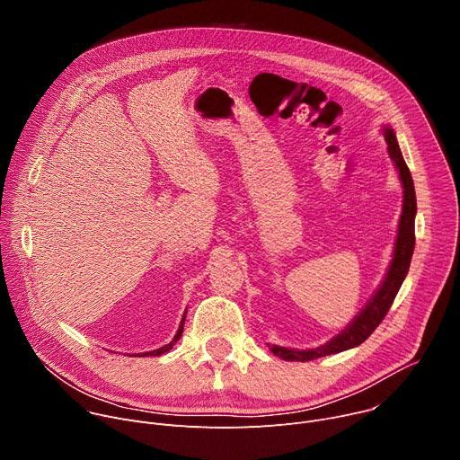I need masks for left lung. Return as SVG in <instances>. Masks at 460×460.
Returning a JSON list of instances; mask_svg holds the SVG:
<instances>
[{
  "instance_id": "8db88e82",
  "label": "left lung",
  "mask_w": 460,
  "mask_h": 460,
  "mask_svg": "<svg viewBox=\"0 0 460 460\" xmlns=\"http://www.w3.org/2000/svg\"><path fill=\"white\" fill-rule=\"evenodd\" d=\"M384 135H385V142H387V153H389L391 160L395 162L401 180H402V187H404V204H402V215H401V222H399V234H397L395 251H393V260H391V266L387 270V275H385L380 289L367 302V305L362 309V313L333 341H330L316 349H304V351L271 346V351L284 360L309 362V360H314V358H320L325 355L341 353V351H346V349H351V348L362 344L376 330L378 323L387 314L393 300H395V296L410 271L411 256H413V249H415V215H417L415 187H413L410 169L402 158V153L399 149L393 128L384 127Z\"/></svg>"
}]
</instances>
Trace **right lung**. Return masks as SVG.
I'll use <instances>...</instances> for the list:
<instances>
[{"label":"right lung","mask_w":460,"mask_h":460,"mask_svg":"<svg viewBox=\"0 0 460 460\" xmlns=\"http://www.w3.org/2000/svg\"><path fill=\"white\" fill-rule=\"evenodd\" d=\"M183 320H185V314H183ZM183 320H181V323H180V327H178V333H176V337H174L167 346H164V348H160V349H155V351H149V353H142V355H138V357H147V355H155V357H158V355L167 353L169 349H172L174 342H176V341L181 337V333H183Z\"/></svg>","instance_id":"right-lung-1"}]
</instances>
